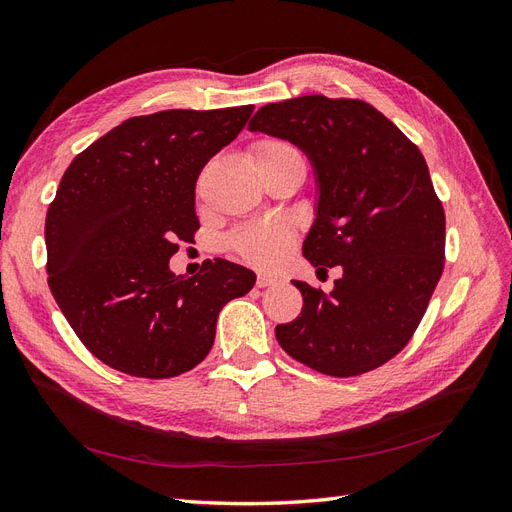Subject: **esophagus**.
Instances as JSON below:
<instances>
[{"instance_id":"1","label":"esophagus","mask_w":512,"mask_h":512,"mask_svg":"<svg viewBox=\"0 0 512 512\" xmlns=\"http://www.w3.org/2000/svg\"><path fill=\"white\" fill-rule=\"evenodd\" d=\"M273 284H278V278H275V275H269V273H258V278H256V286H258V288L273 286Z\"/></svg>"}]
</instances>
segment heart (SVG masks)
<instances>
[{"label":"heart","instance_id":"heart-1","mask_svg":"<svg viewBox=\"0 0 512 512\" xmlns=\"http://www.w3.org/2000/svg\"><path fill=\"white\" fill-rule=\"evenodd\" d=\"M252 161L260 176H267L288 165H303L299 150L284 140L265 137L252 146ZM232 252L247 265L275 269L290 256L295 245V230L284 219H258L234 230L228 237Z\"/></svg>","mask_w":512,"mask_h":512}]
</instances>
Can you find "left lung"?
Wrapping results in <instances>:
<instances>
[{
	"label": "left lung",
	"mask_w": 512,
	"mask_h": 512,
	"mask_svg": "<svg viewBox=\"0 0 512 512\" xmlns=\"http://www.w3.org/2000/svg\"><path fill=\"white\" fill-rule=\"evenodd\" d=\"M247 129L310 159L319 200L303 256L342 269L329 295L293 280L301 316L275 338L323 375L379 368L403 351L444 271L446 215L420 148L372 105L323 94L260 107Z\"/></svg>",
	"instance_id": "1"
}]
</instances>
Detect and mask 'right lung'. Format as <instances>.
<instances>
[{
    "label": "right lung",
    "mask_w": 512,
    "mask_h": 512,
    "mask_svg": "<svg viewBox=\"0 0 512 512\" xmlns=\"http://www.w3.org/2000/svg\"><path fill=\"white\" fill-rule=\"evenodd\" d=\"M252 112L135 116L68 165L45 222L49 288L103 364L144 379L181 375L209 355L219 310L252 290L256 273L224 258L204 260L191 278L170 271L176 241L200 228L202 168Z\"/></svg>",
    "instance_id": "obj_1"
}]
</instances>
